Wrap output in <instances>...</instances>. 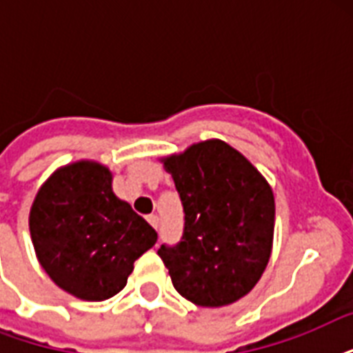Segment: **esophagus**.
Returning <instances> with one entry per match:
<instances>
[{
	"mask_svg": "<svg viewBox=\"0 0 353 353\" xmlns=\"http://www.w3.org/2000/svg\"><path fill=\"white\" fill-rule=\"evenodd\" d=\"M146 220H148V223L152 227H154V229H157V227H159V218H157V216H155V214H150L148 218H146Z\"/></svg>",
	"mask_w": 353,
	"mask_h": 353,
	"instance_id": "34e87169",
	"label": "esophagus"
}]
</instances>
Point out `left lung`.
<instances>
[{
  "instance_id": "1",
  "label": "left lung",
  "mask_w": 353,
  "mask_h": 353,
  "mask_svg": "<svg viewBox=\"0 0 353 353\" xmlns=\"http://www.w3.org/2000/svg\"><path fill=\"white\" fill-rule=\"evenodd\" d=\"M185 210L181 241L161 245L177 293L196 306L240 301L268 268L274 236V196L245 155L220 139L161 157Z\"/></svg>"
}]
</instances>
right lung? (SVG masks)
Segmentation results:
<instances>
[{
	"label": "right lung",
	"mask_w": 353,
	"mask_h": 353,
	"mask_svg": "<svg viewBox=\"0 0 353 353\" xmlns=\"http://www.w3.org/2000/svg\"><path fill=\"white\" fill-rule=\"evenodd\" d=\"M113 174L80 159L52 172L30 205L29 231L49 279L80 301L112 299L157 232L113 192Z\"/></svg>",
	"instance_id": "right-lung-1"
}]
</instances>
